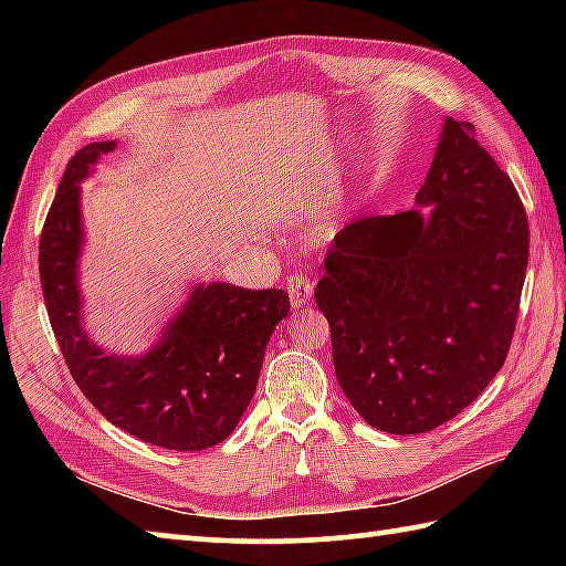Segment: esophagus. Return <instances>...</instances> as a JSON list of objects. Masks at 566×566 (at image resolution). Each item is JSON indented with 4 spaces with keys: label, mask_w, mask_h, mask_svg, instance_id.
<instances>
[{
    "label": "esophagus",
    "mask_w": 566,
    "mask_h": 566,
    "mask_svg": "<svg viewBox=\"0 0 566 566\" xmlns=\"http://www.w3.org/2000/svg\"><path fill=\"white\" fill-rule=\"evenodd\" d=\"M286 292H290V302L294 308H304L314 294V284L302 272H294L286 276Z\"/></svg>",
    "instance_id": "obj_1"
}]
</instances>
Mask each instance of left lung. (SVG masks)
Instances as JSON below:
<instances>
[{
  "mask_svg": "<svg viewBox=\"0 0 566 566\" xmlns=\"http://www.w3.org/2000/svg\"><path fill=\"white\" fill-rule=\"evenodd\" d=\"M418 207L335 235L316 306L355 411L391 436L428 432L472 403L506 363L531 252L511 177L448 118Z\"/></svg>",
  "mask_w": 566,
  "mask_h": 566,
  "instance_id": "obj_1",
  "label": "left lung"
}]
</instances>
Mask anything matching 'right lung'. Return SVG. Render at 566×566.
Segmentation results:
<instances>
[{
    "label": "right lung",
    "instance_id": "add662e5",
    "mask_svg": "<svg viewBox=\"0 0 566 566\" xmlns=\"http://www.w3.org/2000/svg\"><path fill=\"white\" fill-rule=\"evenodd\" d=\"M112 150L114 143H92L72 155L45 216L39 272L48 318L72 379L109 423L165 450H207L245 413L290 296L223 282L197 286L146 357L102 353L80 326V179Z\"/></svg>",
    "mask_w": 566,
    "mask_h": 566
}]
</instances>
